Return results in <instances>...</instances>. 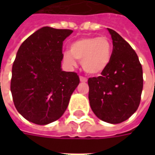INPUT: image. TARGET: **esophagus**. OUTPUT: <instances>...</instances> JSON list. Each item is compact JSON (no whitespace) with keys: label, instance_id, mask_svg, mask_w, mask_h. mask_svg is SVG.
Here are the masks:
<instances>
[{"label":"esophagus","instance_id":"1","mask_svg":"<svg viewBox=\"0 0 155 155\" xmlns=\"http://www.w3.org/2000/svg\"><path fill=\"white\" fill-rule=\"evenodd\" d=\"M80 81H81V82L85 83V82H87V79L85 77H83V76H81V77H80Z\"/></svg>","mask_w":155,"mask_h":155}]
</instances>
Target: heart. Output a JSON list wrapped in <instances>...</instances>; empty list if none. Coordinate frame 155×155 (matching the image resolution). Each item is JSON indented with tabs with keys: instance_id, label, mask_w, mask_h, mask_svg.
Returning <instances> with one entry per match:
<instances>
[{
	"instance_id": "heart-1",
	"label": "heart",
	"mask_w": 155,
	"mask_h": 155,
	"mask_svg": "<svg viewBox=\"0 0 155 155\" xmlns=\"http://www.w3.org/2000/svg\"><path fill=\"white\" fill-rule=\"evenodd\" d=\"M113 45L106 36H90L78 39L70 45V52L63 54L64 62L70 67L81 62V66L87 74L99 75L103 73L110 63Z\"/></svg>"
}]
</instances>
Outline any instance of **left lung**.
I'll use <instances>...</instances> for the list:
<instances>
[{
	"mask_svg": "<svg viewBox=\"0 0 155 155\" xmlns=\"http://www.w3.org/2000/svg\"><path fill=\"white\" fill-rule=\"evenodd\" d=\"M107 30L113 41L112 58L101 76L88 80L89 101L100 120L120 124L128 120L140 105L143 70L130 44L116 31Z\"/></svg>",
	"mask_w": 155,
	"mask_h": 155,
	"instance_id": "8db88e82",
	"label": "left lung"
}]
</instances>
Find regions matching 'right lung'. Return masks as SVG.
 <instances>
[{
  "mask_svg": "<svg viewBox=\"0 0 155 155\" xmlns=\"http://www.w3.org/2000/svg\"><path fill=\"white\" fill-rule=\"evenodd\" d=\"M72 32L44 26L19 48L11 91L17 111L30 122L45 125L59 120L80 83L76 73L61 68L63 41Z\"/></svg>",
  "mask_w": 155,
  "mask_h": 155,
  "instance_id": "1",
  "label": "right lung"
}]
</instances>
